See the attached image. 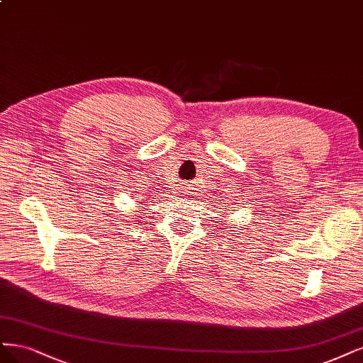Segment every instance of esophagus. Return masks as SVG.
<instances>
[{
	"label": "esophagus",
	"instance_id": "1",
	"mask_svg": "<svg viewBox=\"0 0 363 363\" xmlns=\"http://www.w3.org/2000/svg\"><path fill=\"white\" fill-rule=\"evenodd\" d=\"M182 191H184V194L186 195H191L192 192H191V184H186V186H183V189Z\"/></svg>",
	"mask_w": 363,
	"mask_h": 363
}]
</instances>
